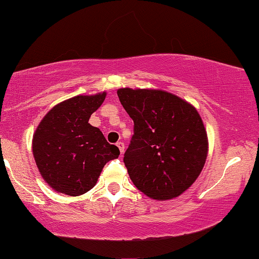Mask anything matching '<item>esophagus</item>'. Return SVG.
Returning a JSON list of instances; mask_svg holds the SVG:
<instances>
[{"label": "esophagus", "instance_id": "esophagus-1", "mask_svg": "<svg viewBox=\"0 0 259 259\" xmlns=\"http://www.w3.org/2000/svg\"><path fill=\"white\" fill-rule=\"evenodd\" d=\"M117 147H118L119 150H120V154L124 153V149H125V146H124L123 142H118L117 143Z\"/></svg>", "mask_w": 259, "mask_h": 259}]
</instances>
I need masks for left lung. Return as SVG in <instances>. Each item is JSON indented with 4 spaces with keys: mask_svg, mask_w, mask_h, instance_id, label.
Returning a JSON list of instances; mask_svg holds the SVG:
<instances>
[{
    "mask_svg": "<svg viewBox=\"0 0 259 259\" xmlns=\"http://www.w3.org/2000/svg\"><path fill=\"white\" fill-rule=\"evenodd\" d=\"M117 94L134 120L123 159L134 185L160 201L182 195L197 179L208 154L197 110L163 91L120 88Z\"/></svg>",
    "mask_w": 259,
    "mask_h": 259,
    "instance_id": "obj_1",
    "label": "left lung"
}]
</instances>
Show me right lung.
Here are the masks:
<instances>
[{
    "mask_svg": "<svg viewBox=\"0 0 259 259\" xmlns=\"http://www.w3.org/2000/svg\"><path fill=\"white\" fill-rule=\"evenodd\" d=\"M106 93L77 96L49 111L33 135V155L44 181L62 194L80 196L96 185L107 161L119 149L92 126L91 114L99 109Z\"/></svg>",
    "mask_w": 259,
    "mask_h": 259,
    "instance_id": "1",
    "label": "right lung"
}]
</instances>
